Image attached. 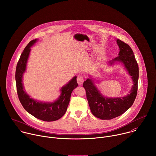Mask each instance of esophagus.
I'll return each instance as SVG.
<instances>
[{
	"label": "esophagus",
	"mask_w": 156,
	"mask_h": 156,
	"mask_svg": "<svg viewBox=\"0 0 156 156\" xmlns=\"http://www.w3.org/2000/svg\"><path fill=\"white\" fill-rule=\"evenodd\" d=\"M77 83L79 85H82L84 81L83 77L81 76H79L77 78Z\"/></svg>",
	"instance_id": "1"
}]
</instances>
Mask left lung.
Returning a JSON list of instances; mask_svg holds the SVG:
<instances>
[{
  "mask_svg": "<svg viewBox=\"0 0 156 156\" xmlns=\"http://www.w3.org/2000/svg\"><path fill=\"white\" fill-rule=\"evenodd\" d=\"M116 42L120 50L119 56L108 63L112 65L120 62L123 65L133 83L129 94L123 97L108 98L101 94L91 79H87L83 83L91 113L103 120H110L123 114L132 106L137 95L139 68L134 53L126 43L118 39Z\"/></svg>",
  "mask_w": 156,
  "mask_h": 156,
  "instance_id": "1",
  "label": "left lung"
}]
</instances>
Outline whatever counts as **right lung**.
<instances>
[{"label": "right lung", "mask_w": 156, "mask_h": 156, "mask_svg": "<svg viewBox=\"0 0 156 156\" xmlns=\"http://www.w3.org/2000/svg\"><path fill=\"white\" fill-rule=\"evenodd\" d=\"M37 39L31 41L22 52L17 63L15 80L19 100L24 109L34 117L40 120L52 122L58 120L65 114L71 98V93L78 85L77 76L74 77L67 84L61 88V95L53 102H42L30 98L24 90L23 76L26 71L27 62L32 47Z\"/></svg>", "instance_id": "1"}]
</instances>
